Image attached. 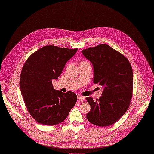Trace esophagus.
I'll use <instances>...</instances> for the list:
<instances>
[{"label": "esophagus", "mask_w": 154, "mask_h": 154, "mask_svg": "<svg viewBox=\"0 0 154 154\" xmlns=\"http://www.w3.org/2000/svg\"><path fill=\"white\" fill-rule=\"evenodd\" d=\"M77 98L80 100H85V97H83V96H82V95H77Z\"/></svg>", "instance_id": "obj_1"}]
</instances>
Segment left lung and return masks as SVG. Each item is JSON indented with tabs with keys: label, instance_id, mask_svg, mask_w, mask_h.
Instances as JSON below:
<instances>
[{
	"label": "left lung",
	"instance_id": "8db88e82",
	"mask_svg": "<svg viewBox=\"0 0 154 154\" xmlns=\"http://www.w3.org/2000/svg\"><path fill=\"white\" fill-rule=\"evenodd\" d=\"M83 56L92 64L94 83L103 88L102 95L94 101L86 98L91 106L86 117L99 126L112 125L127 111L132 97L133 72L123 54L108 45L100 44L83 49Z\"/></svg>",
	"mask_w": 154,
	"mask_h": 154
}]
</instances>
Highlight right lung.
<instances>
[{
    "label": "right lung",
    "instance_id": "obj_1",
    "mask_svg": "<svg viewBox=\"0 0 154 154\" xmlns=\"http://www.w3.org/2000/svg\"><path fill=\"white\" fill-rule=\"evenodd\" d=\"M77 48L45 46L31 54L25 63L20 77V88L27 109L33 119L43 125H57L67 117L76 103V94L54 89L66 62Z\"/></svg>",
    "mask_w": 154,
    "mask_h": 154
}]
</instances>
